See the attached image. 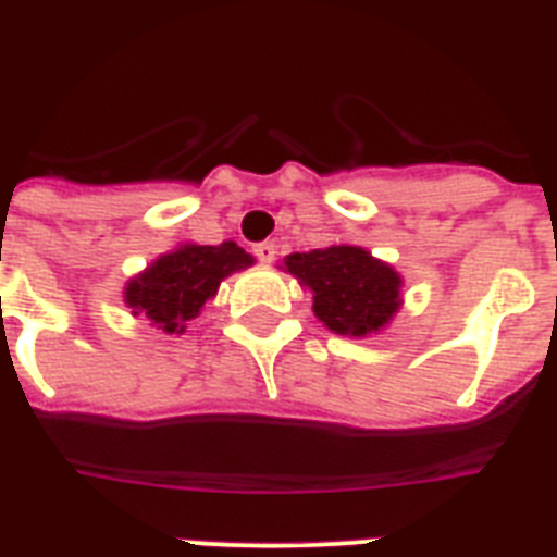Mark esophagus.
Here are the masks:
<instances>
[{
  "mask_svg": "<svg viewBox=\"0 0 557 557\" xmlns=\"http://www.w3.org/2000/svg\"><path fill=\"white\" fill-rule=\"evenodd\" d=\"M253 253H257V260L260 262H271L274 257H277V245L274 243H260L257 248H253Z\"/></svg>",
  "mask_w": 557,
  "mask_h": 557,
  "instance_id": "obj_1",
  "label": "esophagus"
}]
</instances>
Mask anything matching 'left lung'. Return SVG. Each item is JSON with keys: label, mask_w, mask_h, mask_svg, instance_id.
<instances>
[{"label": "left lung", "mask_w": 557, "mask_h": 557, "mask_svg": "<svg viewBox=\"0 0 557 557\" xmlns=\"http://www.w3.org/2000/svg\"><path fill=\"white\" fill-rule=\"evenodd\" d=\"M280 269L312 292L314 318L335 335H379L401 309V274L361 245L288 253Z\"/></svg>", "instance_id": "obj_1"}]
</instances>
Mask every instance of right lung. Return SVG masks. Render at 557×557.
<instances>
[{
	"mask_svg": "<svg viewBox=\"0 0 557 557\" xmlns=\"http://www.w3.org/2000/svg\"><path fill=\"white\" fill-rule=\"evenodd\" d=\"M248 265H253V257L231 239L222 245H176L126 283L124 304L156 330L182 335L205 304L216 297L219 283Z\"/></svg>",
	"mask_w": 557,
	"mask_h": 557,
	"instance_id": "obj_1",
	"label": "right lung"
}]
</instances>
